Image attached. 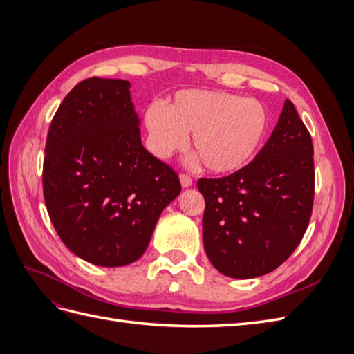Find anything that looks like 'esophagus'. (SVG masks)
<instances>
[{
  "label": "esophagus",
  "instance_id": "34e87169",
  "mask_svg": "<svg viewBox=\"0 0 354 354\" xmlns=\"http://www.w3.org/2000/svg\"><path fill=\"white\" fill-rule=\"evenodd\" d=\"M180 181H181V186H183V187L192 186V177H190L189 174L181 173V174H180Z\"/></svg>",
  "mask_w": 354,
  "mask_h": 354
}]
</instances>
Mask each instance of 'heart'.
Returning a JSON list of instances; mask_svg holds the SVG:
<instances>
[{
  "mask_svg": "<svg viewBox=\"0 0 354 354\" xmlns=\"http://www.w3.org/2000/svg\"><path fill=\"white\" fill-rule=\"evenodd\" d=\"M269 124V112L260 102L209 90L177 91L164 108L152 104L145 112L149 146L156 156L167 158L178 151L192 133V153L208 173L218 176L233 174L250 164Z\"/></svg>",
  "mask_w": 354,
  "mask_h": 354,
  "instance_id": "obj_1",
  "label": "heart"
}]
</instances>
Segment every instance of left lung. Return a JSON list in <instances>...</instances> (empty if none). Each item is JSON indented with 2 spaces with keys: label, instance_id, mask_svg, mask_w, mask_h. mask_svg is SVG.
Instances as JSON below:
<instances>
[{
  "label": "left lung",
  "instance_id": "left-lung-1",
  "mask_svg": "<svg viewBox=\"0 0 354 354\" xmlns=\"http://www.w3.org/2000/svg\"><path fill=\"white\" fill-rule=\"evenodd\" d=\"M203 246L216 269L251 279L277 269L301 242L313 211L312 136L286 100L254 160L220 178H199Z\"/></svg>",
  "mask_w": 354,
  "mask_h": 354
}]
</instances>
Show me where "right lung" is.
Segmentation results:
<instances>
[{
  "mask_svg": "<svg viewBox=\"0 0 354 354\" xmlns=\"http://www.w3.org/2000/svg\"><path fill=\"white\" fill-rule=\"evenodd\" d=\"M130 82L93 77L53 118L42 167L50 220L80 259L121 267L140 259L160 212L181 190L176 171L142 145Z\"/></svg>",
  "mask_w": 354,
  "mask_h": 354,
  "instance_id": "1",
  "label": "right lung"
}]
</instances>
